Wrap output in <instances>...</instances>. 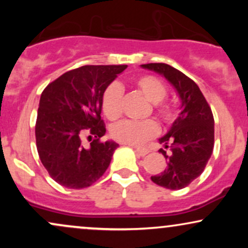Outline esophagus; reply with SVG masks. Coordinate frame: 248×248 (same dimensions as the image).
<instances>
[{"instance_id":"esophagus-1","label":"esophagus","mask_w":248,"mask_h":248,"mask_svg":"<svg viewBox=\"0 0 248 248\" xmlns=\"http://www.w3.org/2000/svg\"><path fill=\"white\" fill-rule=\"evenodd\" d=\"M135 150L140 156H146L147 154L149 153V149H148V148H136Z\"/></svg>"}]
</instances>
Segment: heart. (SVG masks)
<instances>
[{
  "label": "heart",
  "mask_w": 248,
  "mask_h": 248,
  "mask_svg": "<svg viewBox=\"0 0 248 248\" xmlns=\"http://www.w3.org/2000/svg\"><path fill=\"white\" fill-rule=\"evenodd\" d=\"M134 86L148 101L155 104V113L164 124H171L175 119V109L169 102L163 101L167 95V87L160 79L153 76H141L135 79ZM122 87L112 84L106 88L101 100L102 112L108 120L116 121L122 115ZM155 121H122L110 130L112 138L120 143L129 146H141L157 133Z\"/></svg>",
  "instance_id": "1"
}]
</instances>
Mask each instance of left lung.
Segmentation results:
<instances>
[{"label": "left lung", "instance_id": "left-lung-1", "mask_svg": "<svg viewBox=\"0 0 248 248\" xmlns=\"http://www.w3.org/2000/svg\"><path fill=\"white\" fill-rule=\"evenodd\" d=\"M160 73L177 91L181 113L160 143L167 161L161 173L152 176L157 186L179 190L189 186L205 169L215 144V120L211 107L192 79L164 62L141 65Z\"/></svg>", "mask_w": 248, "mask_h": 248}]
</instances>
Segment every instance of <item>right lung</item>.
Masks as SVG:
<instances>
[{"label": "right lung", "instance_id": "add662e5", "mask_svg": "<svg viewBox=\"0 0 248 248\" xmlns=\"http://www.w3.org/2000/svg\"><path fill=\"white\" fill-rule=\"evenodd\" d=\"M127 65H85L65 72L42 92L35 127L39 158L53 181L69 189L95 183L109 166L113 141L106 133L101 100ZM92 140L90 145L86 139Z\"/></svg>", "mask_w": 248, "mask_h": 248}]
</instances>
